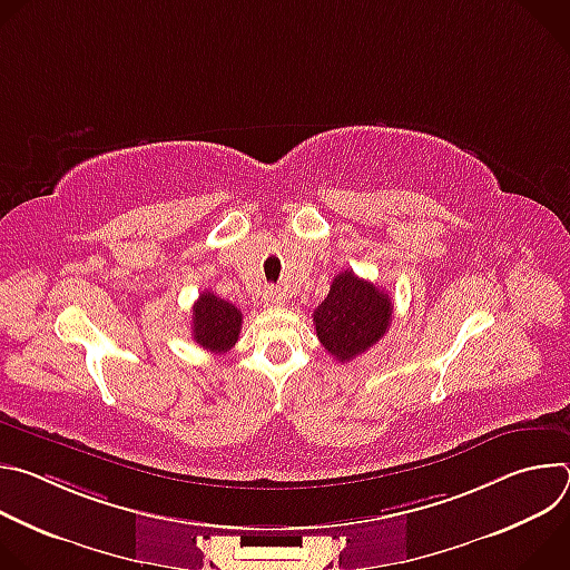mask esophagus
Segmentation results:
<instances>
[{"label": "esophagus", "mask_w": 570, "mask_h": 570, "mask_svg": "<svg viewBox=\"0 0 570 570\" xmlns=\"http://www.w3.org/2000/svg\"><path fill=\"white\" fill-rule=\"evenodd\" d=\"M286 302V295L279 288H268L264 293V304L266 306H282Z\"/></svg>", "instance_id": "1"}]
</instances>
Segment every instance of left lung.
<instances>
[{"mask_svg":"<svg viewBox=\"0 0 570 570\" xmlns=\"http://www.w3.org/2000/svg\"><path fill=\"white\" fill-rule=\"evenodd\" d=\"M392 322V299L354 271L338 273L330 295L313 311L315 334L336 361L347 363L376 345Z\"/></svg>","mask_w":570,"mask_h":570,"instance_id":"left-lung-1","label":"left lung"}]
</instances>
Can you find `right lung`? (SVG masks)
<instances>
[{
    "instance_id": "add662e5",
    "label": "right lung",
    "mask_w": 570,
    "mask_h": 570,
    "mask_svg": "<svg viewBox=\"0 0 570 570\" xmlns=\"http://www.w3.org/2000/svg\"><path fill=\"white\" fill-rule=\"evenodd\" d=\"M240 320L243 315L232 302H225L218 295L205 291L194 304V315H191L194 341L207 352L225 354L238 341Z\"/></svg>"
}]
</instances>
